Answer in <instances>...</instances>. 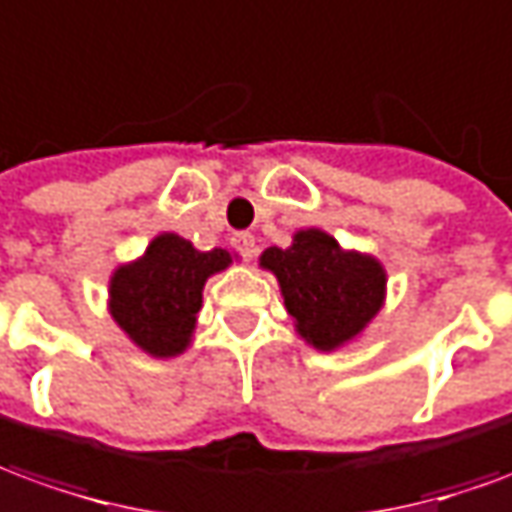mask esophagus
I'll return each instance as SVG.
<instances>
[{
	"label": "esophagus",
	"mask_w": 512,
	"mask_h": 512,
	"mask_svg": "<svg viewBox=\"0 0 512 512\" xmlns=\"http://www.w3.org/2000/svg\"><path fill=\"white\" fill-rule=\"evenodd\" d=\"M230 244H232V249H235V252H238L241 257H246V260H249V257H255L257 241L252 232H235V235L230 238Z\"/></svg>",
	"instance_id": "1"
}]
</instances>
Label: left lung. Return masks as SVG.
Listing matches in <instances>:
<instances>
[{"mask_svg":"<svg viewBox=\"0 0 512 512\" xmlns=\"http://www.w3.org/2000/svg\"><path fill=\"white\" fill-rule=\"evenodd\" d=\"M260 263L277 274L299 335L324 352L355 338L382 307L385 271L380 263L341 252L327 232H299L293 246H271Z\"/></svg>","mask_w":512,"mask_h":512,"instance_id":"obj_1","label":"left lung"}]
</instances>
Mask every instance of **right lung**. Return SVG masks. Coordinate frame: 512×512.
<instances>
[{
  "mask_svg": "<svg viewBox=\"0 0 512 512\" xmlns=\"http://www.w3.org/2000/svg\"><path fill=\"white\" fill-rule=\"evenodd\" d=\"M227 263L230 252H196L191 241L166 232L149 244L144 260L116 271L110 313L149 355H180L191 341L205 280Z\"/></svg>",
  "mask_w": 512,
  "mask_h": 512,
  "instance_id": "obj_1",
  "label": "right lung"
}]
</instances>
